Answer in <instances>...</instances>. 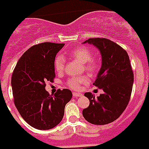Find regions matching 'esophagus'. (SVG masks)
Segmentation results:
<instances>
[{
	"label": "esophagus",
	"mask_w": 149,
	"mask_h": 149,
	"mask_svg": "<svg viewBox=\"0 0 149 149\" xmlns=\"http://www.w3.org/2000/svg\"><path fill=\"white\" fill-rule=\"evenodd\" d=\"M81 96H82V94L80 93H76V92H74L73 93L74 97H81Z\"/></svg>",
	"instance_id": "34e87169"
}]
</instances>
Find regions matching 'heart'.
<instances>
[{"mask_svg":"<svg viewBox=\"0 0 149 149\" xmlns=\"http://www.w3.org/2000/svg\"><path fill=\"white\" fill-rule=\"evenodd\" d=\"M71 57L79 60L82 63H86V68L90 72H94L97 69V62L94 59H91V52L86 47H77L72 49L70 52ZM65 66V59L62 56H59L56 58L54 62L55 69L58 72H62ZM89 81V78L86 75L73 77L68 80V86L72 89H79L81 84L86 83Z\"/></svg>","mask_w":149,"mask_h":149,"instance_id":"heart-1","label":"heart"}]
</instances>
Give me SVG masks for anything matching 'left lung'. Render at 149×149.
I'll list each match as a JSON object with an SVG mask.
<instances>
[{
	"label": "left lung",
	"instance_id": "1",
	"mask_svg": "<svg viewBox=\"0 0 149 149\" xmlns=\"http://www.w3.org/2000/svg\"><path fill=\"white\" fill-rule=\"evenodd\" d=\"M94 45L101 55V67L93 85L104 93L95 97L86 93L89 105L82 116L94 125H105L116 120L126 109L134 84L129 56L121 46L107 38H89L83 44Z\"/></svg>",
	"mask_w": 149,
	"mask_h": 149
}]
</instances>
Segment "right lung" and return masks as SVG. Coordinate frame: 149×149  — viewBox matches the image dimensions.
Segmentation results:
<instances>
[{"mask_svg": "<svg viewBox=\"0 0 149 149\" xmlns=\"http://www.w3.org/2000/svg\"><path fill=\"white\" fill-rule=\"evenodd\" d=\"M64 44L44 42L26 50L20 57L12 77V93L18 111L30 126L49 130L63 119L65 105L72 98L68 89L53 97L45 89V81L55 77L56 56Z\"/></svg>", "mask_w": 149, "mask_h": 149, "instance_id": "add662e5", "label": "right lung"}]
</instances>
